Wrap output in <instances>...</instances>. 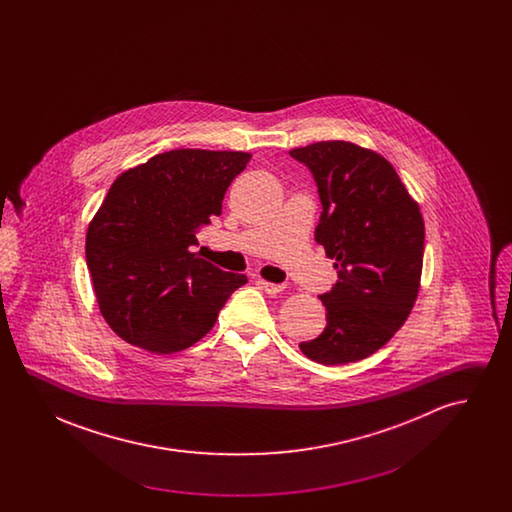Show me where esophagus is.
I'll use <instances>...</instances> for the list:
<instances>
[{"label":"esophagus","instance_id":"esophagus-1","mask_svg":"<svg viewBox=\"0 0 512 512\" xmlns=\"http://www.w3.org/2000/svg\"><path fill=\"white\" fill-rule=\"evenodd\" d=\"M259 284V288L263 290V292H267L268 295H276V293L284 292V284H272V282H267V280H259L257 282Z\"/></svg>","mask_w":512,"mask_h":512}]
</instances>
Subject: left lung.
<instances>
[{
  "mask_svg": "<svg viewBox=\"0 0 512 512\" xmlns=\"http://www.w3.org/2000/svg\"><path fill=\"white\" fill-rule=\"evenodd\" d=\"M322 203L315 240L334 259L338 282L318 295L326 328L301 341L320 365H347L376 353L413 311L424 257V220L390 161L351 142L295 147Z\"/></svg>",
  "mask_w": 512,
  "mask_h": 512,
  "instance_id": "8db88e82",
  "label": "left lung"
}]
</instances>
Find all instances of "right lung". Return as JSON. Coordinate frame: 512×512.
Wrapping results in <instances>:
<instances>
[{
	"label": "right lung",
	"instance_id": "add662e5",
	"mask_svg": "<svg viewBox=\"0 0 512 512\" xmlns=\"http://www.w3.org/2000/svg\"><path fill=\"white\" fill-rule=\"evenodd\" d=\"M244 151L172 149L122 172L86 234V265L111 330L169 355L201 340L245 274L194 253L197 230L222 211Z\"/></svg>",
	"mask_w": 512,
	"mask_h": 512
}]
</instances>
